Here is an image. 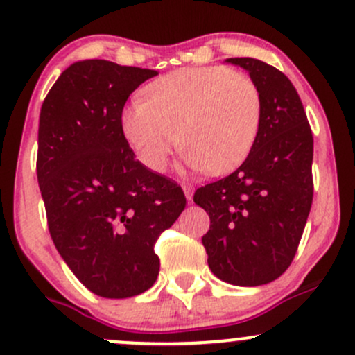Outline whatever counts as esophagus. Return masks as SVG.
Segmentation results:
<instances>
[{
    "label": "esophagus",
    "mask_w": 355,
    "mask_h": 355,
    "mask_svg": "<svg viewBox=\"0 0 355 355\" xmlns=\"http://www.w3.org/2000/svg\"><path fill=\"white\" fill-rule=\"evenodd\" d=\"M182 189H183V193H185L187 200L191 202V198H193V187H190V185H185V183H183V185H182Z\"/></svg>",
    "instance_id": "1"
}]
</instances>
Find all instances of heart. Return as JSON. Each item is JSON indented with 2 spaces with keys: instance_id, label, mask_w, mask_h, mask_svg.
<instances>
[{
  "instance_id": "heart-1",
  "label": "heart",
  "mask_w": 355,
  "mask_h": 355,
  "mask_svg": "<svg viewBox=\"0 0 355 355\" xmlns=\"http://www.w3.org/2000/svg\"><path fill=\"white\" fill-rule=\"evenodd\" d=\"M120 116L125 140L155 173L185 145L187 168L229 173L248 157L259 137L262 98L250 76L227 67L178 68L146 85Z\"/></svg>"
}]
</instances>
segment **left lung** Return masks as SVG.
Returning a JSON list of instances; mask_svg holds the SVG:
<instances>
[{
    "instance_id": "left-lung-1",
    "label": "left lung",
    "mask_w": 355,
    "mask_h": 355,
    "mask_svg": "<svg viewBox=\"0 0 355 355\" xmlns=\"http://www.w3.org/2000/svg\"><path fill=\"white\" fill-rule=\"evenodd\" d=\"M248 71L262 98L254 148L234 173L200 187L193 202L210 217L202 237L209 267L223 282L255 287L294 260L313 197V138L291 80L255 58H229Z\"/></svg>"
}]
</instances>
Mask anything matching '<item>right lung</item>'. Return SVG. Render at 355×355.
<instances>
[{
  "mask_svg": "<svg viewBox=\"0 0 355 355\" xmlns=\"http://www.w3.org/2000/svg\"><path fill=\"white\" fill-rule=\"evenodd\" d=\"M157 75L76 61L40 113L36 173L53 243L80 282L107 299L152 287L160 270L155 242L187 203L177 183L135 160L121 132L128 96Z\"/></svg>",
  "mask_w": 355,
  "mask_h": 355,
  "instance_id": "add662e5",
  "label": "right lung"
}]
</instances>
